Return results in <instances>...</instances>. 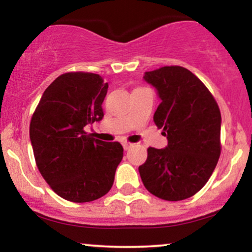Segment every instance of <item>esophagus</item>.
<instances>
[{
	"instance_id": "1",
	"label": "esophagus",
	"mask_w": 252,
	"mask_h": 252,
	"mask_svg": "<svg viewBox=\"0 0 252 252\" xmlns=\"http://www.w3.org/2000/svg\"><path fill=\"white\" fill-rule=\"evenodd\" d=\"M122 144H123V148L126 149V150H128L129 148H131V146H132V143H129V142H123Z\"/></svg>"
}]
</instances>
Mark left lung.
I'll return each mask as SVG.
<instances>
[{
	"mask_svg": "<svg viewBox=\"0 0 252 252\" xmlns=\"http://www.w3.org/2000/svg\"><path fill=\"white\" fill-rule=\"evenodd\" d=\"M143 79L161 99L154 122L168 144L149 147L146 162L138 167L141 179L163 200L190 198L209 181L220 156V110L201 80L181 66L146 72Z\"/></svg>",
	"mask_w": 252,
	"mask_h": 252,
	"instance_id": "left-lung-1",
	"label": "left lung"
}]
</instances>
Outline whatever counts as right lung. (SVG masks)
I'll return each instance as SVG.
<instances>
[{
  "label": "right lung",
  "instance_id": "1",
  "mask_svg": "<svg viewBox=\"0 0 252 252\" xmlns=\"http://www.w3.org/2000/svg\"><path fill=\"white\" fill-rule=\"evenodd\" d=\"M108 83L99 74H62L43 92L31 121L30 137L36 166L51 189L65 200L102 198L115 180L123 147L85 132L104 117Z\"/></svg>",
  "mask_w": 252,
  "mask_h": 252
}]
</instances>
